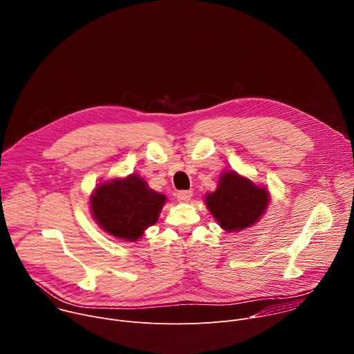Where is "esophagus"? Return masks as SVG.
<instances>
[{"mask_svg":"<svg viewBox=\"0 0 354 354\" xmlns=\"http://www.w3.org/2000/svg\"><path fill=\"white\" fill-rule=\"evenodd\" d=\"M192 196H193V192H192V190H182V192H179V193L176 194V198H178L179 201H182V203H189Z\"/></svg>","mask_w":354,"mask_h":354,"instance_id":"esophagus-1","label":"esophagus"}]
</instances>
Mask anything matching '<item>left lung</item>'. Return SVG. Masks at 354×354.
I'll list each match as a JSON object with an SVG mask.
<instances>
[{
  "instance_id": "left-lung-1",
  "label": "left lung",
  "mask_w": 354,
  "mask_h": 354,
  "mask_svg": "<svg viewBox=\"0 0 354 354\" xmlns=\"http://www.w3.org/2000/svg\"><path fill=\"white\" fill-rule=\"evenodd\" d=\"M269 192L235 171L223 172L217 189L205 198L209 212L218 225L228 231H241L258 223L269 205Z\"/></svg>"
}]
</instances>
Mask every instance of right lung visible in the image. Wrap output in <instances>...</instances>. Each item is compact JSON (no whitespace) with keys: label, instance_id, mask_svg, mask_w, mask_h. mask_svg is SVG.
Returning a JSON list of instances; mask_svg holds the SVG:
<instances>
[{"label":"right lung","instance_id":"add662e5","mask_svg":"<svg viewBox=\"0 0 354 354\" xmlns=\"http://www.w3.org/2000/svg\"><path fill=\"white\" fill-rule=\"evenodd\" d=\"M167 197L138 175L99 183L91 194V213L96 224L109 235L129 242L158 221Z\"/></svg>","mask_w":354,"mask_h":354}]
</instances>
